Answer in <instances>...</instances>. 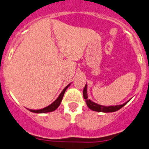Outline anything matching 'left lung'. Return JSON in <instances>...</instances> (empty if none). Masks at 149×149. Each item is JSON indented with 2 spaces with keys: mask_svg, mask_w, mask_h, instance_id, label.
I'll use <instances>...</instances> for the list:
<instances>
[{
  "mask_svg": "<svg viewBox=\"0 0 149 149\" xmlns=\"http://www.w3.org/2000/svg\"><path fill=\"white\" fill-rule=\"evenodd\" d=\"M86 84L85 85V87L84 88L83 91V95H84V98L86 100V103L87 106L89 109H91V110L93 111H96V112H115V111L118 110L120 108L123 107L124 105H125L127 103L125 102L123 104L121 105H117V106H109V107H104V106H102V105L97 104V103H94L93 102H91L90 100H88V96H87V91H86Z\"/></svg>",
  "mask_w": 149,
  "mask_h": 149,
  "instance_id": "8db88e82",
  "label": "left lung"
}]
</instances>
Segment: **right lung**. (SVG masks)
Segmentation results:
<instances>
[{
	"mask_svg": "<svg viewBox=\"0 0 149 149\" xmlns=\"http://www.w3.org/2000/svg\"><path fill=\"white\" fill-rule=\"evenodd\" d=\"M69 86H70V84H68V85L67 86H66L65 88L63 90V91L61 93V94H60L59 97H58V99H57V100H55L54 102H52V104H51L50 105H49V106L43 108V109H37V110L29 109V111H31V112H35V113H45V112H52V111L55 110V109H56L57 108L59 107V105L61 104V101H62L64 94H65L66 89H67L68 87Z\"/></svg>",
	"mask_w": 149,
	"mask_h": 149,
	"instance_id": "obj_1",
	"label": "right lung"
}]
</instances>
